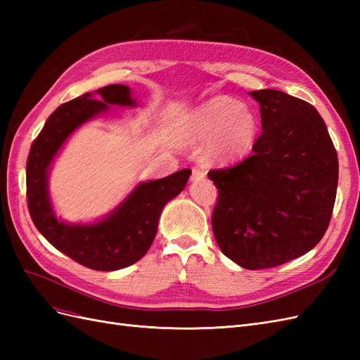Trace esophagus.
<instances>
[{
    "label": "esophagus",
    "mask_w": 360,
    "mask_h": 360,
    "mask_svg": "<svg viewBox=\"0 0 360 360\" xmlns=\"http://www.w3.org/2000/svg\"><path fill=\"white\" fill-rule=\"evenodd\" d=\"M205 174H207V171L204 167H195L192 169V180H201L205 177Z\"/></svg>",
    "instance_id": "1"
}]
</instances>
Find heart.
Masks as SVG:
<instances>
[{"label":"heart","instance_id":"b5f03b06","mask_svg":"<svg viewBox=\"0 0 360 360\" xmlns=\"http://www.w3.org/2000/svg\"><path fill=\"white\" fill-rule=\"evenodd\" d=\"M184 130L192 141L210 139V151L217 159L231 160L252 147L257 122L245 105L230 97H214L192 112Z\"/></svg>","mask_w":360,"mask_h":360}]
</instances>
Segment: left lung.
<instances>
[{
  "instance_id": "obj_1",
  "label": "left lung",
  "mask_w": 360,
  "mask_h": 360,
  "mask_svg": "<svg viewBox=\"0 0 360 360\" xmlns=\"http://www.w3.org/2000/svg\"><path fill=\"white\" fill-rule=\"evenodd\" d=\"M263 132L252 155L212 169L217 188L213 234L224 255L248 270L304 255L328 230L338 155L315 108L279 90L250 91Z\"/></svg>"
}]
</instances>
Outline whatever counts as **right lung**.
Returning <instances> with one entry per match:
<instances>
[{
  "label": "right lung",
  "mask_w": 360,
  "mask_h": 360,
  "mask_svg": "<svg viewBox=\"0 0 360 360\" xmlns=\"http://www.w3.org/2000/svg\"><path fill=\"white\" fill-rule=\"evenodd\" d=\"M60 105L34 139L27 160V201L31 219L46 240L76 263L101 271L124 269L143 258L158 231L165 204L184 189L191 169L139 183L117 209L94 224H66L56 216L48 192L51 163L68 138L108 105L135 106L126 85H106Z\"/></svg>",
  "instance_id": "1"
}]
</instances>
